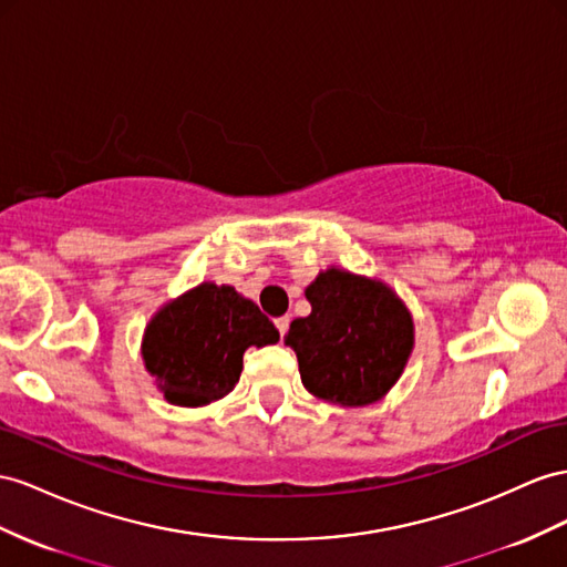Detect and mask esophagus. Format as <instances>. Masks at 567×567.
Returning a JSON list of instances; mask_svg holds the SVG:
<instances>
[{
	"label": "esophagus",
	"instance_id": "esophagus-1",
	"mask_svg": "<svg viewBox=\"0 0 567 567\" xmlns=\"http://www.w3.org/2000/svg\"><path fill=\"white\" fill-rule=\"evenodd\" d=\"M275 328H278L280 338H285V332H287V328H289V316H280V318H275Z\"/></svg>",
	"mask_w": 567,
	"mask_h": 567
}]
</instances>
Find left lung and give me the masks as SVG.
Listing matches in <instances>:
<instances>
[{
  "instance_id": "8db88e82",
  "label": "left lung",
  "mask_w": 567,
  "mask_h": 567,
  "mask_svg": "<svg viewBox=\"0 0 567 567\" xmlns=\"http://www.w3.org/2000/svg\"><path fill=\"white\" fill-rule=\"evenodd\" d=\"M311 313L289 326L285 344L316 398L361 408L381 400L408 364L412 316L383 282L330 268L307 287Z\"/></svg>"
}]
</instances>
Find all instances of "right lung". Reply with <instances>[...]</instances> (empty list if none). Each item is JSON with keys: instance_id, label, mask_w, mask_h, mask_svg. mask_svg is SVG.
I'll return each mask as SVG.
<instances>
[{"instance_id": "obj_1", "label": "right lung", "mask_w": 567, "mask_h": 567, "mask_svg": "<svg viewBox=\"0 0 567 567\" xmlns=\"http://www.w3.org/2000/svg\"><path fill=\"white\" fill-rule=\"evenodd\" d=\"M278 340V328L251 299L229 285L203 282L155 313L143 361L167 402L203 408L235 390L249 347Z\"/></svg>"}]
</instances>
